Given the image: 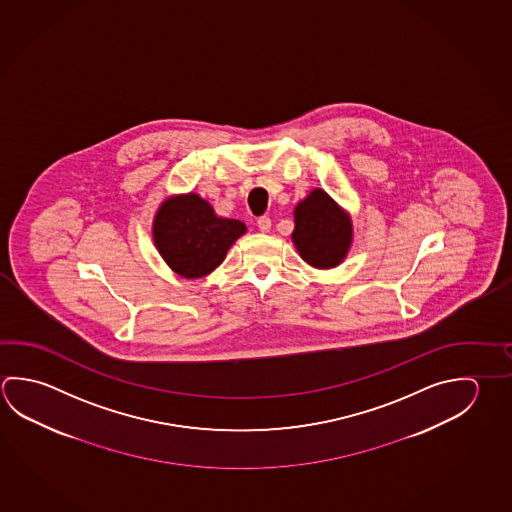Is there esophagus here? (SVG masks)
<instances>
[{"label":"esophagus","mask_w":512,"mask_h":512,"mask_svg":"<svg viewBox=\"0 0 512 512\" xmlns=\"http://www.w3.org/2000/svg\"><path fill=\"white\" fill-rule=\"evenodd\" d=\"M257 226H259L260 232H269L271 230V219L269 217H259V221H257Z\"/></svg>","instance_id":"esophagus-1"}]
</instances>
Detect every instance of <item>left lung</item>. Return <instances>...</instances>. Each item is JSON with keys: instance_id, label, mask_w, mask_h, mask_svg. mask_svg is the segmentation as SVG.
Listing matches in <instances>:
<instances>
[{"instance_id": "8db88e82", "label": "left lung", "mask_w": 512, "mask_h": 512, "mask_svg": "<svg viewBox=\"0 0 512 512\" xmlns=\"http://www.w3.org/2000/svg\"><path fill=\"white\" fill-rule=\"evenodd\" d=\"M291 241L304 262L316 269L340 266L349 255L354 228L347 210L323 189H313L293 210Z\"/></svg>"}]
</instances>
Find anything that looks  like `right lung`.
Here are the masks:
<instances>
[{
  "instance_id": "obj_1",
  "label": "right lung",
  "mask_w": 512,
  "mask_h": 512,
  "mask_svg": "<svg viewBox=\"0 0 512 512\" xmlns=\"http://www.w3.org/2000/svg\"><path fill=\"white\" fill-rule=\"evenodd\" d=\"M246 230L239 219L217 216L214 207L196 192L163 199L153 219L156 250L183 278L210 275Z\"/></svg>"
}]
</instances>
